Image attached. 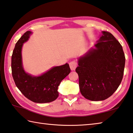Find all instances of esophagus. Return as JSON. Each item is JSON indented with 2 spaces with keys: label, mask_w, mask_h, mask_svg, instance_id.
I'll return each mask as SVG.
<instances>
[{
  "label": "esophagus",
  "mask_w": 133,
  "mask_h": 133,
  "mask_svg": "<svg viewBox=\"0 0 133 133\" xmlns=\"http://www.w3.org/2000/svg\"><path fill=\"white\" fill-rule=\"evenodd\" d=\"M69 66L70 69L72 71H73L77 67V63L75 61H71L69 63Z\"/></svg>",
  "instance_id": "obj_1"
}]
</instances>
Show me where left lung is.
<instances>
[{
	"label": "left lung",
	"mask_w": 133,
	"mask_h": 133,
	"mask_svg": "<svg viewBox=\"0 0 133 133\" xmlns=\"http://www.w3.org/2000/svg\"><path fill=\"white\" fill-rule=\"evenodd\" d=\"M102 33L95 48L79 57L76 69L81 94L93 101L105 100L116 91L125 66L121 44L112 34L108 31Z\"/></svg>",
	"instance_id": "1"
}]
</instances>
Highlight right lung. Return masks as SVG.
I'll list each match as a JSON object with an SVG mask.
<instances>
[{
  "label": "right lung",
  "instance_id": "obj_1",
  "mask_svg": "<svg viewBox=\"0 0 133 133\" xmlns=\"http://www.w3.org/2000/svg\"><path fill=\"white\" fill-rule=\"evenodd\" d=\"M32 32L26 31L16 43L11 56L12 76L17 87L28 99L35 103H48L59 96L60 83L70 73L69 64L54 67L39 76L26 73L24 70L21 50Z\"/></svg>",
  "mask_w": 133,
  "mask_h": 133
}]
</instances>
